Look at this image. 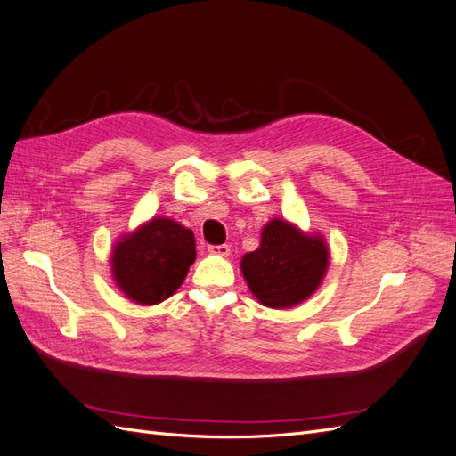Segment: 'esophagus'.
<instances>
[{"mask_svg":"<svg viewBox=\"0 0 456 456\" xmlns=\"http://www.w3.org/2000/svg\"><path fill=\"white\" fill-rule=\"evenodd\" d=\"M207 251H209V255H216V256H230V247L228 245H211L207 247Z\"/></svg>","mask_w":456,"mask_h":456,"instance_id":"34e87169","label":"esophagus"}]
</instances>
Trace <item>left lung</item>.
<instances>
[{
    "label": "left lung",
    "mask_w": 456,
    "mask_h": 456,
    "mask_svg": "<svg viewBox=\"0 0 456 456\" xmlns=\"http://www.w3.org/2000/svg\"><path fill=\"white\" fill-rule=\"evenodd\" d=\"M330 251L320 232H305L275 216L262 226L260 245L243 255L240 268L251 295L273 310L295 308L323 283Z\"/></svg>",
    "instance_id": "left-lung-1"
}]
</instances>
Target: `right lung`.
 Masks as SVG:
<instances>
[{
	"label": "right lung",
	"mask_w": 456,
	"mask_h": 456,
	"mask_svg": "<svg viewBox=\"0 0 456 456\" xmlns=\"http://www.w3.org/2000/svg\"><path fill=\"white\" fill-rule=\"evenodd\" d=\"M194 260V232L175 218L151 216L118 238L110 253V270L126 298L154 306L176 293Z\"/></svg>",
	"instance_id": "1"
}]
</instances>
